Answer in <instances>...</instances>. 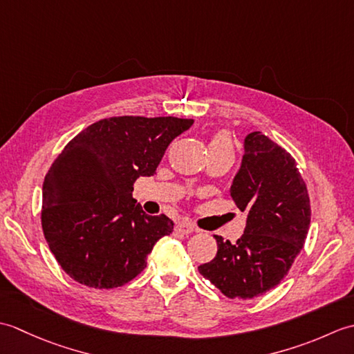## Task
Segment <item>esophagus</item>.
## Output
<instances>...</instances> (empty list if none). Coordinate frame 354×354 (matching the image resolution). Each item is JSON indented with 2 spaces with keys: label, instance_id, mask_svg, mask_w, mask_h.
Returning a JSON list of instances; mask_svg holds the SVG:
<instances>
[{
  "label": "esophagus",
  "instance_id": "1",
  "mask_svg": "<svg viewBox=\"0 0 354 354\" xmlns=\"http://www.w3.org/2000/svg\"><path fill=\"white\" fill-rule=\"evenodd\" d=\"M176 230L179 232H183V234H192V232L196 231V228H194L190 222H179L176 225Z\"/></svg>",
  "mask_w": 354,
  "mask_h": 354
}]
</instances>
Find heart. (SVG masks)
<instances>
[{
  "mask_svg": "<svg viewBox=\"0 0 354 354\" xmlns=\"http://www.w3.org/2000/svg\"><path fill=\"white\" fill-rule=\"evenodd\" d=\"M216 150H225V152H232V142L227 132L214 133L208 142V152H216Z\"/></svg>",
  "mask_w": 354,
  "mask_h": 354,
  "instance_id": "obj_1",
  "label": "heart"
}]
</instances>
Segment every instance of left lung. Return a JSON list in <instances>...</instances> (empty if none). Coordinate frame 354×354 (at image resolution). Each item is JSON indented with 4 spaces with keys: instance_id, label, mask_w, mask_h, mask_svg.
Instances as JSON below:
<instances>
[{
    "instance_id": "1",
    "label": "left lung",
    "mask_w": 354,
    "mask_h": 354,
    "mask_svg": "<svg viewBox=\"0 0 354 354\" xmlns=\"http://www.w3.org/2000/svg\"><path fill=\"white\" fill-rule=\"evenodd\" d=\"M243 150L230 194L246 216L245 231L236 243L214 236L216 257L198 268L232 299H251L280 284L310 225L309 193L290 153L261 132L246 135Z\"/></svg>"
}]
</instances>
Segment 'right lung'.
I'll list each match as a JSON object with an SVG mask.
<instances>
[{
	"label": "right lung",
	"instance_id": "add662e5",
	"mask_svg": "<svg viewBox=\"0 0 354 354\" xmlns=\"http://www.w3.org/2000/svg\"><path fill=\"white\" fill-rule=\"evenodd\" d=\"M176 117H111L77 133L42 185V230L73 280L112 289L133 280L155 243L171 234L167 216H149L132 198L140 176H153L165 149L190 129Z\"/></svg>",
	"mask_w": 354,
	"mask_h": 354
}]
</instances>
